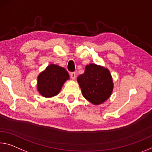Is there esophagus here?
Listing matches in <instances>:
<instances>
[{"instance_id": "1", "label": "esophagus", "mask_w": 152, "mask_h": 152, "mask_svg": "<svg viewBox=\"0 0 152 152\" xmlns=\"http://www.w3.org/2000/svg\"><path fill=\"white\" fill-rule=\"evenodd\" d=\"M70 76L72 79H75L76 78V72H71Z\"/></svg>"}]
</instances>
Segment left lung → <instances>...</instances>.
Segmentation results:
<instances>
[{
    "instance_id": "obj_1",
    "label": "left lung",
    "mask_w": 152,
    "mask_h": 152,
    "mask_svg": "<svg viewBox=\"0 0 152 152\" xmlns=\"http://www.w3.org/2000/svg\"><path fill=\"white\" fill-rule=\"evenodd\" d=\"M77 80L84 97L93 104L104 102L112 93L113 83L109 70L96 64L86 66L85 73Z\"/></svg>"
}]
</instances>
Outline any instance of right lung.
Here are the masks:
<instances>
[{"instance_id": "obj_1", "label": "right lung", "mask_w": 152, "mask_h": 152, "mask_svg": "<svg viewBox=\"0 0 152 152\" xmlns=\"http://www.w3.org/2000/svg\"><path fill=\"white\" fill-rule=\"evenodd\" d=\"M68 78L69 74L64 67L50 64L38 77V90L45 97H53Z\"/></svg>"}]
</instances>
